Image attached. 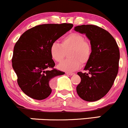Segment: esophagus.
<instances>
[{
	"label": "esophagus",
	"instance_id": "1",
	"mask_svg": "<svg viewBox=\"0 0 128 128\" xmlns=\"http://www.w3.org/2000/svg\"><path fill=\"white\" fill-rule=\"evenodd\" d=\"M66 74H67V75H70V76H72L74 74V73H70V72H67L66 73Z\"/></svg>",
	"mask_w": 128,
	"mask_h": 128
}]
</instances>
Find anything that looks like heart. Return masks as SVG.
I'll use <instances>...</instances> for the list:
<instances>
[{"label":"heart","instance_id":"1","mask_svg":"<svg viewBox=\"0 0 128 128\" xmlns=\"http://www.w3.org/2000/svg\"><path fill=\"white\" fill-rule=\"evenodd\" d=\"M69 50V59L65 60L58 66V68L66 72H73L86 64L90 59L92 48L88 42L85 40L83 36L73 32L66 36L61 44L54 42L50 48V55L56 62H60L64 60L66 52Z\"/></svg>","mask_w":128,"mask_h":128}]
</instances>
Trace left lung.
Returning <instances> with one entry per match:
<instances>
[{
  "label": "left lung",
  "mask_w": 128,
  "mask_h": 128,
  "mask_svg": "<svg viewBox=\"0 0 128 128\" xmlns=\"http://www.w3.org/2000/svg\"><path fill=\"white\" fill-rule=\"evenodd\" d=\"M90 41L92 53L84 70L78 73L81 81L76 87L78 96L88 102L100 99L112 87L117 75L120 52L115 39L105 29L92 24L74 27Z\"/></svg>",
  "instance_id": "left-lung-1"
}]
</instances>
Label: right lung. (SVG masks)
Here are the masks:
<instances>
[{
  "instance_id": "right-lung-1",
  "label": "right lung",
  "mask_w": 128,
  "mask_h": 128,
  "mask_svg": "<svg viewBox=\"0 0 128 128\" xmlns=\"http://www.w3.org/2000/svg\"><path fill=\"white\" fill-rule=\"evenodd\" d=\"M70 23L44 24L24 32L16 43L12 58L17 83L23 92L36 100H43L52 92L50 82L65 74L54 68L50 53L52 44L70 30Z\"/></svg>"
}]
</instances>
